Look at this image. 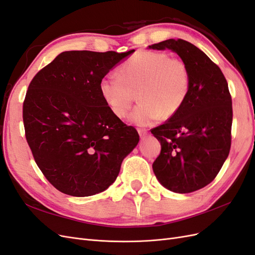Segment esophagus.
Segmentation results:
<instances>
[{
	"label": "esophagus",
	"instance_id": "34e87169",
	"mask_svg": "<svg viewBox=\"0 0 255 255\" xmlns=\"http://www.w3.org/2000/svg\"><path fill=\"white\" fill-rule=\"evenodd\" d=\"M138 133H139V136H140L141 139H144L146 135H148V132H146L145 129H138Z\"/></svg>",
	"mask_w": 255,
	"mask_h": 255
}]
</instances>
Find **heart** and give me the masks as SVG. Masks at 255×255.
<instances>
[{"instance_id":"b5f03b06","label":"heart","mask_w":255,"mask_h":255,"mask_svg":"<svg viewBox=\"0 0 255 255\" xmlns=\"http://www.w3.org/2000/svg\"><path fill=\"white\" fill-rule=\"evenodd\" d=\"M190 89V74L182 59L171 58L165 52L139 51L123 63L119 75H105L99 91L111 112L126 118L137 92L138 104L129 121L148 127L161 115L170 117L181 110Z\"/></svg>"}]
</instances>
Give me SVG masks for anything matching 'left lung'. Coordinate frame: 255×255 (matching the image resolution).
Returning <instances> with one entry per match:
<instances>
[{
	"label": "left lung",
	"instance_id": "obj_1",
	"mask_svg": "<svg viewBox=\"0 0 255 255\" xmlns=\"http://www.w3.org/2000/svg\"><path fill=\"white\" fill-rule=\"evenodd\" d=\"M149 48L172 50L189 70L190 89L184 105L151 129L161 145L152 165L157 180L169 190L188 194L210 184L229 155L232 98L220 68L196 45L168 39Z\"/></svg>",
	"mask_w": 255,
	"mask_h": 255
}]
</instances>
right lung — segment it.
Instances as JSON below:
<instances>
[{
  "label": "right lung",
  "instance_id": "1",
  "mask_svg": "<svg viewBox=\"0 0 255 255\" xmlns=\"http://www.w3.org/2000/svg\"><path fill=\"white\" fill-rule=\"evenodd\" d=\"M134 51L63 52L29 83L23 102L26 140L45 179L66 195L109 188L139 141L136 128L116 117L99 91L101 79Z\"/></svg>",
  "mask_w": 255,
  "mask_h": 255
}]
</instances>
